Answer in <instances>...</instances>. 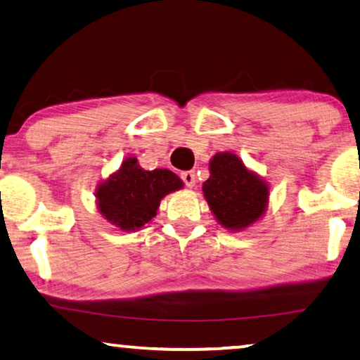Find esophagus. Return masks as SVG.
I'll list each match as a JSON object with an SVG mask.
<instances>
[{"mask_svg":"<svg viewBox=\"0 0 360 360\" xmlns=\"http://www.w3.org/2000/svg\"><path fill=\"white\" fill-rule=\"evenodd\" d=\"M181 179L184 181V184L187 187H194L195 186V173H194V171H184V173H181Z\"/></svg>","mask_w":360,"mask_h":360,"instance_id":"obj_1","label":"esophagus"}]
</instances>
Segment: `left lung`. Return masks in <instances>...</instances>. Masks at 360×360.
<instances>
[{
	"label": "left lung",
	"instance_id": "obj_1",
	"mask_svg": "<svg viewBox=\"0 0 360 360\" xmlns=\"http://www.w3.org/2000/svg\"><path fill=\"white\" fill-rule=\"evenodd\" d=\"M209 171L202 191L212 214L224 229L245 230L264 215L269 186L255 171L248 169L235 153H217L210 160Z\"/></svg>",
	"mask_w": 360,
	"mask_h": 360
}]
</instances>
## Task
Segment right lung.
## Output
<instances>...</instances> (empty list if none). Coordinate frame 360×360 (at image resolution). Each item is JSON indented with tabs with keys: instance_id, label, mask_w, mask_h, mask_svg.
<instances>
[{
	"instance_id": "1",
	"label": "right lung",
	"mask_w": 360,
	"mask_h": 360,
	"mask_svg": "<svg viewBox=\"0 0 360 360\" xmlns=\"http://www.w3.org/2000/svg\"><path fill=\"white\" fill-rule=\"evenodd\" d=\"M182 187L173 171H146L135 156H130L98 186L96 200L105 220L124 231H135L151 221L165 195Z\"/></svg>"
}]
</instances>
